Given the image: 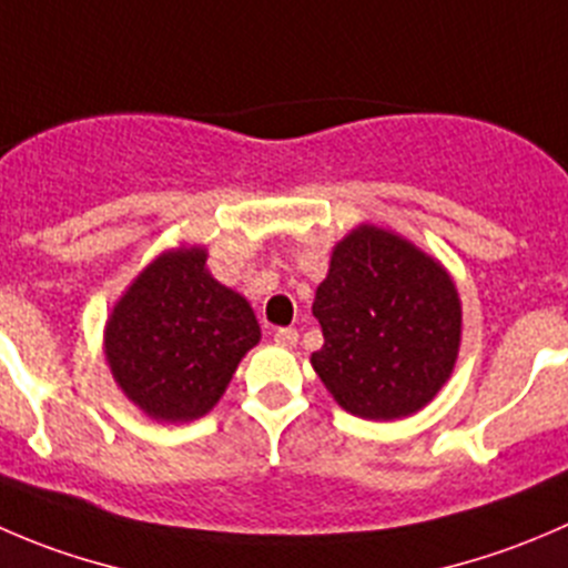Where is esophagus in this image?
<instances>
[{
  "mask_svg": "<svg viewBox=\"0 0 568 568\" xmlns=\"http://www.w3.org/2000/svg\"><path fill=\"white\" fill-rule=\"evenodd\" d=\"M274 341H277L280 346H296V341H300V333H296L294 327H280L274 329Z\"/></svg>",
  "mask_w": 568,
  "mask_h": 568,
  "instance_id": "1",
  "label": "esophagus"
}]
</instances>
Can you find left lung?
Wrapping results in <instances>:
<instances>
[{
    "mask_svg": "<svg viewBox=\"0 0 568 568\" xmlns=\"http://www.w3.org/2000/svg\"><path fill=\"white\" fill-rule=\"evenodd\" d=\"M313 316L324 346L311 363L352 416L390 422L422 410L458 361L453 277L436 257L374 224L335 244Z\"/></svg>",
    "mask_w": 568,
    "mask_h": 568,
    "instance_id": "8db88e82",
    "label": "left lung"
}]
</instances>
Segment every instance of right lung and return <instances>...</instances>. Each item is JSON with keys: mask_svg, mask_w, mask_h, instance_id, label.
Instances as JSON below:
<instances>
[{"mask_svg": "<svg viewBox=\"0 0 568 568\" xmlns=\"http://www.w3.org/2000/svg\"><path fill=\"white\" fill-rule=\"evenodd\" d=\"M202 246L163 252L115 302L104 355L130 402L158 422H194L261 341L250 302L224 288Z\"/></svg>", "mask_w": 568, "mask_h": 568, "instance_id": "add662e5", "label": "right lung"}]
</instances>
